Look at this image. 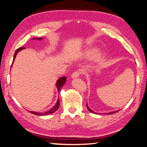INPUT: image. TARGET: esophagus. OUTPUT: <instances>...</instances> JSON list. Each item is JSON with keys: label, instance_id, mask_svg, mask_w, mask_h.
<instances>
[{"label": "esophagus", "instance_id": "34e87169", "mask_svg": "<svg viewBox=\"0 0 147 147\" xmlns=\"http://www.w3.org/2000/svg\"><path fill=\"white\" fill-rule=\"evenodd\" d=\"M81 71L80 70H76L75 71H74L71 74V78H79L81 74Z\"/></svg>", "mask_w": 147, "mask_h": 147}]
</instances>
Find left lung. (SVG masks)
<instances>
[{
  "mask_svg": "<svg viewBox=\"0 0 147 147\" xmlns=\"http://www.w3.org/2000/svg\"><path fill=\"white\" fill-rule=\"evenodd\" d=\"M87 105V109H88V110H89V111H90L91 112L94 113H94H95L94 112L92 111V110H91V109H90V108H89V107H88L87 103V105ZM115 112H117V111H116V112H110V113H108V114H114V113H115Z\"/></svg>",
  "mask_w": 147,
  "mask_h": 147,
  "instance_id": "left-lung-1",
  "label": "left lung"
}]
</instances>
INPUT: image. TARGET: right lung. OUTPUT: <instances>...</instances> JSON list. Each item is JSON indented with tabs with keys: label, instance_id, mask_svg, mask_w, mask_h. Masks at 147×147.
Listing matches in <instances>:
<instances>
[{
	"label": "right lung",
	"instance_id": "add662e5",
	"mask_svg": "<svg viewBox=\"0 0 147 147\" xmlns=\"http://www.w3.org/2000/svg\"><path fill=\"white\" fill-rule=\"evenodd\" d=\"M33 39H41V38H34ZM25 48L24 47H20L19 49H18L16 51L15 53H14V56H13V62H12V64L13 62V60H14L15 58H16V56L18 53L19 51H20L22 49H24ZM12 65H11V67H12ZM66 77H62V78H60L59 80L57 81V82H56V87H57V89H58V91L60 92V89L61 88L63 87V85H64V83H66ZM59 106H60V101H59V99H58V101L57 102H56V105L52 109H51L49 111L45 112V113H38V112H30L31 114H33L35 115H37V116H45V115H49V114H53V113L55 112L56 110L58 109V108H59Z\"/></svg>",
	"mask_w": 147,
	"mask_h": 147
}]
</instances>
